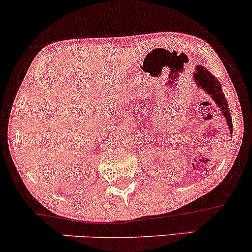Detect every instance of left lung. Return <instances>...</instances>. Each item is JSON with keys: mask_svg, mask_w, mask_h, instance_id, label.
Listing matches in <instances>:
<instances>
[{"mask_svg": "<svg viewBox=\"0 0 252 252\" xmlns=\"http://www.w3.org/2000/svg\"><path fill=\"white\" fill-rule=\"evenodd\" d=\"M192 78H194L195 83L198 88L203 90L204 92L216 102L219 110L222 112L223 117L225 118L226 125L229 127V132L232 134V120L231 114L229 111V105L226 101L224 93L222 91V85L219 82V79L215 76L208 71L206 67L202 65H196L195 66V71L192 73Z\"/></svg>", "mask_w": 252, "mask_h": 252, "instance_id": "1", "label": "left lung"}]
</instances>
